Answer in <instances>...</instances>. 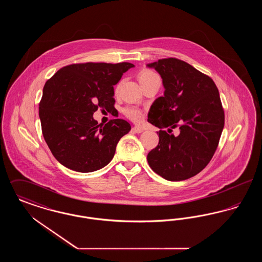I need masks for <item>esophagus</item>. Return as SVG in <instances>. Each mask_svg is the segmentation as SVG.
Returning <instances> with one entry per match:
<instances>
[{
	"label": "esophagus",
	"instance_id": "obj_1",
	"mask_svg": "<svg viewBox=\"0 0 262 262\" xmlns=\"http://www.w3.org/2000/svg\"><path fill=\"white\" fill-rule=\"evenodd\" d=\"M133 130H134L135 133H137V134H139V133H142V132H143V128H142V127H140V126H137V125H136V126H134V127H133Z\"/></svg>",
	"mask_w": 262,
	"mask_h": 262
}]
</instances>
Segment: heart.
Instances as JSON below:
<instances>
[{
	"mask_svg": "<svg viewBox=\"0 0 262 262\" xmlns=\"http://www.w3.org/2000/svg\"><path fill=\"white\" fill-rule=\"evenodd\" d=\"M156 77H159V76L156 75L155 73L151 72L149 70H144V71L139 73L138 80H139L140 83H142V82L149 81L151 79L156 78ZM124 114H125V117H127L129 120H132L134 122H139L143 118V113H142V111L137 109V108H135V107L125 108L124 109Z\"/></svg>",
	"mask_w": 262,
	"mask_h": 262,
	"instance_id": "1",
	"label": "heart"
}]
</instances>
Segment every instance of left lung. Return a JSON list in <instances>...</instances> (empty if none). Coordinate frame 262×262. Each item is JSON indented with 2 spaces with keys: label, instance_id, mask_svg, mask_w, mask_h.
I'll return each mask as SVG.
<instances>
[{
  "label": "left lung",
  "instance_id": "1",
  "mask_svg": "<svg viewBox=\"0 0 262 262\" xmlns=\"http://www.w3.org/2000/svg\"><path fill=\"white\" fill-rule=\"evenodd\" d=\"M147 67L160 75L165 88L148 112L147 121L161 129L147 161L165 180L184 181L202 171L218 146L225 122L219 91L208 75L184 61L168 58Z\"/></svg>",
  "mask_w": 262,
  "mask_h": 262
}]
</instances>
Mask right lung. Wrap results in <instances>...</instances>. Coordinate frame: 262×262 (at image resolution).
<instances>
[{
    "label": "right lung",
    "instance_id": "obj_1",
    "mask_svg": "<svg viewBox=\"0 0 262 262\" xmlns=\"http://www.w3.org/2000/svg\"><path fill=\"white\" fill-rule=\"evenodd\" d=\"M135 64L85 62L63 67L46 81L39 103L42 134L54 157L80 173L112 160L121 137L132 126L122 119L98 125V108L114 109V85Z\"/></svg>",
    "mask_w": 262,
    "mask_h": 262
}]
</instances>
